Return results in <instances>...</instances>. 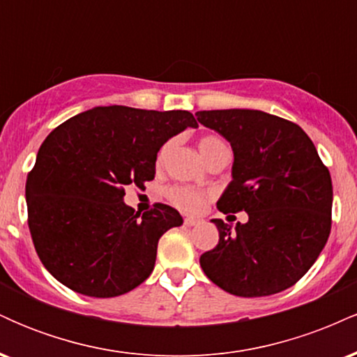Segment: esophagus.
<instances>
[{
    "label": "esophagus",
    "mask_w": 357,
    "mask_h": 357,
    "mask_svg": "<svg viewBox=\"0 0 357 357\" xmlns=\"http://www.w3.org/2000/svg\"><path fill=\"white\" fill-rule=\"evenodd\" d=\"M199 220L198 218H192V216H188V218H184V225L186 227H195V225H198Z\"/></svg>",
    "instance_id": "34e87169"
}]
</instances>
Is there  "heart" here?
<instances>
[{
    "mask_svg": "<svg viewBox=\"0 0 357 357\" xmlns=\"http://www.w3.org/2000/svg\"><path fill=\"white\" fill-rule=\"evenodd\" d=\"M198 149H199V153H202L204 161H208L211 155L220 153V151L227 149V146H225V142L218 137L206 136V137L199 139ZM165 151H166V147L162 149V153H165ZM169 199L173 202V204H176V206L179 208V210L198 211L204 203V195L196 190H191V188L176 186L169 190Z\"/></svg>",
    "mask_w": 357,
    "mask_h": 357,
    "instance_id": "heart-1",
    "label": "heart"
}]
</instances>
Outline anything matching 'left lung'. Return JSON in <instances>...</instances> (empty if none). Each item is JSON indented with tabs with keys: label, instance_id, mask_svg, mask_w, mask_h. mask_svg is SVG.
Listing matches in <instances>:
<instances>
[{
	"label": "left lung",
	"instance_id": "1",
	"mask_svg": "<svg viewBox=\"0 0 357 357\" xmlns=\"http://www.w3.org/2000/svg\"><path fill=\"white\" fill-rule=\"evenodd\" d=\"M198 122L233 149L223 213L247 211L235 228L211 220L220 241L199 258L225 292L265 297L292 287L317 260L331 233L333 181L314 142L285 119L250 109L199 110Z\"/></svg>",
	"mask_w": 357,
	"mask_h": 357
}]
</instances>
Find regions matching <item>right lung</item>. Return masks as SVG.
Returning a JSON list of instances; mask_svg holds the SVG:
<instances>
[{"mask_svg": "<svg viewBox=\"0 0 357 357\" xmlns=\"http://www.w3.org/2000/svg\"><path fill=\"white\" fill-rule=\"evenodd\" d=\"M188 127H198L188 110L109 105L77 114L48 134L24 195L35 250L60 284L107 298L151 275L159 238L183 218L162 203L134 213L124 188L154 179L159 149Z\"/></svg>", "mask_w": 357, "mask_h": 357, "instance_id": "1", "label": "right lung"}]
</instances>
